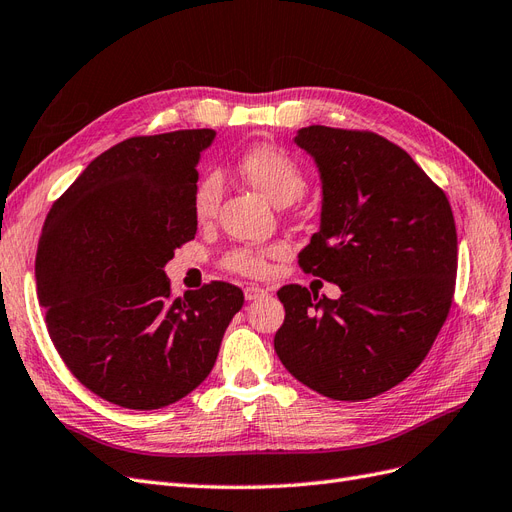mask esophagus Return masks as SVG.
Instances as JSON below:
<instances>
[{
	"label": "esophagus",
	"instance_id": "1",
	"mask_svg": "<svg viewBox=\"0 0 512 512\" xmlns=\"http://www.w3.org/2000/svg\"><path fill=\"white\" fill-rule=\"evenodd\" d=\"M263 295H268V289L257 287V285H249V287L244 289V298L249 300V302H253V300H259V298H263Z\"/></svg>",
	"mask_w": 512,
	"mask_h": 512
}]
</instances>
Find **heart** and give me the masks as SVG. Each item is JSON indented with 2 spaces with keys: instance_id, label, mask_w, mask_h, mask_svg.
<instances>
[{
  "instance_id": "1",
  "label": "heart",
  "mask_w": 512,
  "mask_h": 512,
  "mask_svg": "<svg viewBox=\"0 0 512 512\" xmlns=\"http://www.w3.org/2000/svg\"><path fill=\"white\" fill-rule=\"evenodd\" d=\"M238 172L255 185L276 206H287L300 200L306 191V174L285 148L274 144H257L238 159ZM225 183L219 170L204 172L193 187V212L197 221H210L223 202ZM223 266L242 276H263L268 270V253L238 246L227 251Z\"/></svg>"
}]
</instances>
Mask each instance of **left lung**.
I'll use <instances>...</instances> for the list:
<instances>
[{
    "label": "left lung",
    "instance_id": "8db88e82",
    "mask_svg": "<svg viewBox=\"0 0 512 512\" xmlns=\"http://www.w3.org/2000/svg\"><path fill=\"white\" fill-rule=\"evenodd\" d=\"M323 178L321 229L300 268L338 300L285 285L276 355L325 398L359 402L400 385L430 353L455 295L449 197L398 144L368 129L310 125L295 136Z\"/></svg>",
    "mask_w": 512,
    "mask_h": 512
}]
</instances>
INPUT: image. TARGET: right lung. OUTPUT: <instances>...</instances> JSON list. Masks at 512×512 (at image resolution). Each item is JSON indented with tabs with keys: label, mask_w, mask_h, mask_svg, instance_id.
Wrapping results in <instances>:
<instances>
[{
	"label": "right lung",
	"mask_w": 512,
	"mask_h": 512,
	"mask_svg": "<svg viewBox=\"0 0 512 512\" xmlns=\"http://www.w3.org/2000/svg\"><path fill=\"white\" fill-rule=\"evenodd\" d=\"M214 129L134 136L95 157L46 214L38 300L59 357L100 398L155 410L210 374L240 287L172 293L163 266L195 238L197 159Z\"/></svg>",
	"instance_id": "1"
}]
</instances>
